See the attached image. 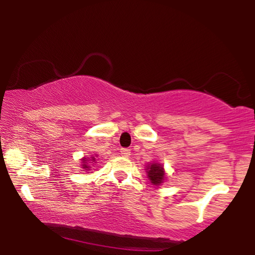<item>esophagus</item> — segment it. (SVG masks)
Segmentation results:
<instances>
[{
	"mask_svg": "<svg viewBox=\"0 0 255 255\" xmlns=\"http://www.w3.org/2000/svg\"><path fill=\"white\" fill-rule=\"evenodd\" d=\"M121 154L123 156H128L131 154V149L128 148H121Z\"/></svg>",
	"mask_w": 255,
	"mask_h": 255,
	"instance_id": "obj_1",
	"label": "esophagus"
}]
</instances>
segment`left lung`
Returning a JSON list of instances; mask_svg holds the SVG:
<instances>
[{"label": "left lung", "instance_id": "left-lung-1", "mask_svg": "<svg viewBox=\"0 0 255 255\" xmlns=\"http://www.w3.org/2000/svg\"><path fill=\"white\" fill-rule=\"evenodd\" d=\"M147 176L151 180V182L155 184V186L161 184L163 177H165V172H163L162 166L158 165V163H152L147 168Z\"/></svg>", "mask_w": 255, "mask_h": 255}]
</instances>
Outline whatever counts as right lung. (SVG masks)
I'll list each match as a JSON object with an SVG mask.
<instances>
[{"instance_id":"add662e5","label":"right lung","mask_w":255,"mask_h":255,"mask_svg":"<svg viewBox=\"0 0 255 255\" xmlns=\"http://www.w3.org/2000/svg\"><path fill=\"white\" fill-rule=\"evenodd\" d=\"M83 161H85V162H83V165H82V166H83V168H88L89 166H87V162H86L87 160H86V158L83 159ZM92 161H95V158H92Z\"/></svg>"}]
</instances>
